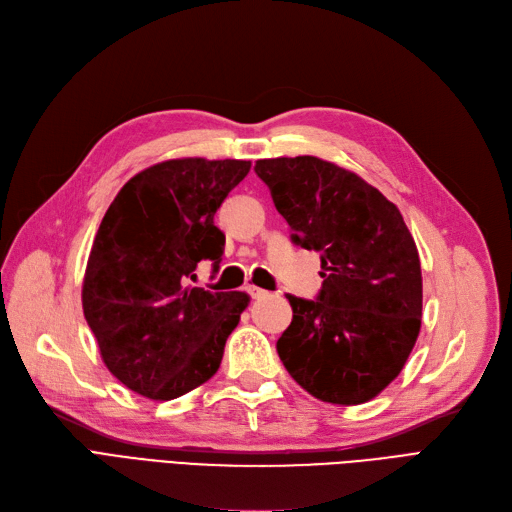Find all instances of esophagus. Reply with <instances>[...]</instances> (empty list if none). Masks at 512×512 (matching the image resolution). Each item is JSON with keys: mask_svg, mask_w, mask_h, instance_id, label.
Listing matches in <instances>:
<instances>
[{"mask_svg": "<svg viewBox=\"0 0 512 512\" xmlns=\"http://www.w3.org/2000/svg\"><path fill=\"white\" fill-rule=\"evenodd\" d=\"M246 293H249L253 300H259V298H263V295H266L268 291H263V289H259V287H255V285H251V287H246Z\"/></svg>", "mask_w": 512, "mask_h": 512, "instance_id": "obj_1", "label": "esophagus"}]
</instances>
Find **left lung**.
<instances>
[{"instance_id": "obj_1", "label": "left lung", "mask_w": 512, "mask_h": 512, "mask_svg": "<svg viewBox=\"0 0 512 512\" xmlns=\"http://www.w3.org/2000/svg\"><path fill=\"white\" fill-rule=\"evenodd\" d=\"M255 172L291 240L321 253L317 300L287 295L293 319L276 342L280 361L317 400L376 398L402 372L421 329V261L398 206L319 157L259 159Z\"/></svg>"}]
</instances>
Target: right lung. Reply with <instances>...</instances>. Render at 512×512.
Returning a JSON list of instances; mask_svg holds the SVG:
<instances>
[{"instance_id": "add662e5", "label": "right lung", "mask_w": 512, "mask_h": 512, "mask_svg": "<svg viewBox=\"0 0 512 512\" xmlns=\"http://www.w3.org/2000/svg\"><path fill=\"white\" fill-rule=\"evenodd\" d=\"M251 161L185 157L129 178L97 229L82 310L106 368L148 400L168 402L219 370L244 291L191 287L197 263L219 270L225 234L214 225Z\"/></svg>"}]
</instances>
